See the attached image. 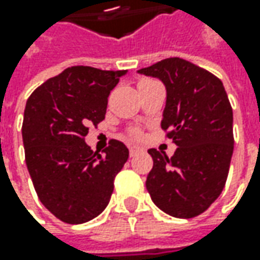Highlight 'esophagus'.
Here are the masks:
<instances>
[{
	"mask_svg": "<svg viewBox=\"0 0 260 260\" xmlns=\"http://www.w3.org/2000/svg\"><path fill=\"white\" fill-rule=\"evenodd\" d=\"M139 152H140L139 147H136V146H132V147H130V156H135L136 153H139Z\"/></svg>",
	"mask_w": 260,
	"mask_h": 260,
	"instance_id": "obj_1",
	"label": "esophagus"
}]
</instances>
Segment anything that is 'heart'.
Here are the masks:
<instances>
[{"mask_svg": "<svg viewBox=\"0 0 260 260\" xmlns=\"http://www.w3.org/2000/svg\"><path fill=\"white\" fill-rule=\"evenodd\" d=\"M132 136H133V137H135V139H140V137H142V133H140V132H139V130H132Z\"/></svg>", "mask_w": 260, "mask_h": 260, "instance_id": "1", "label": "heart"}]
</instances>
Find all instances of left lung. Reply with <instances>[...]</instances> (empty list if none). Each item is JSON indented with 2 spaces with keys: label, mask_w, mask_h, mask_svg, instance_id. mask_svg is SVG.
<instances>
[{
  "label": "left lung",
  "mask_w": 260,
  "mask_h": 260,
  "mask_svg": "<svg viewBox=\"0 0 260 260\" xmlns=\"http://www.w3.org/2000/svg\"><path fill=\"white\" fill-rule=\"evenodd\" d=\"M139 74L166 86L160 127L178 146L172 157L149 149L153 168L146 188L166 214L197 217L221 194L235 147L233 110L223 82L181 57H168Z\"/></svg>",
  "instance_id": "left-lung-1"
}]
</instances>
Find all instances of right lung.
<instances>
[{
  "mask_svg": "<svg viewBox=\"0 0 260 260\" xmlns=\"http://www.w3.org/2000/svg\"><path fill=\"white\" fill-rule=\"evenodd\" d=\"M127 71L71 66L28 96L23 120L25 165L42 204L68 224L104 211L128 149L110 140L103 155L85 143L88 125L105 118L108 95Z\"/></svg>",
  "mask_w": 260,
  "mask_h": 260,
  "instance_id": "add662e5",
  "label": "right lung"
}]
</instances>
